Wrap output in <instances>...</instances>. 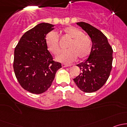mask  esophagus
I'll use <instances>...</instances> for the list:
<instances>
[{
	"instance_id": "esophagus-1",
	"label": "esophagus",
	"mask_w": 127,
	"mask_h": 127,
	"mask_svg": "<svg viewBox=\"0 0 127 127\" xmlns=\"http://www.w3.org/2000/svg\"><path fill=\"white\" fill-rule=\"evenodd\" d=\"M71 65H69V64H63L62 66L63 67H68V66H71Z\"/></svg>"
}]
</instances>
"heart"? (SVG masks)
I'll return each mask as SVG.
<instances>
[{
    "instance_id": "obj_1",
    "label": "heart",
    "mask_w": 127,
    "mask_h": 127,
    "mask_svg": "<svg viewBox=\"0 0 127 127\" xmlns=\"http://www.w3.org/2000/svg\"><path fill=\"white\" fill-rule=\"evenodd\" d=\"M63 32L71 38V40L67 45L69 49L61 52L57 56L58 61L69 63L74 61L77 56L83 60L90 55L92 50V40L87 35H84L80 29L74 26H68L63 29ZM45 42L48 49L53 54H58L60 51L59 37L55 32H50L47 34Z\"/></svg>"
}]
</instances>
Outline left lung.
I'll list each match as a JSON object with an SVG mask.
<instances>
[{"label":"left lung","mask_w":127,"mask_h":127,"mask_svg":"<svg viewBox=\"0 0 127 127\" xmlns=\"http://www.w3.org/2000/svg\"><path fill=\"white\" fill-rule=\"evenodd\" d=\"M77 24L91 38L92 50L88 58L77 65L82 72L74 81L82 92L92 93L101 88L109 77L113 50L102 32L86 23L79 22Z\"/></svg>","instance_id":"8db88e82"}]
</instances>
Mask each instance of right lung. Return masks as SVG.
<instances>
[{"label":"right lung","mask_w":127,"mask_h":127,"mask_svg":"<svg viewBox=\"0 0 127 127\" xmlns=\"http://www.w3.org/2000/svg\"><path fill=\"white\" fill-rule=\"evenodd\" d=\"M54 25L42 23L23 35L15 48L13 69L18 81L34 94L46 92L52 85L60 63L53 61L47 50L46 35Z\"/></svg>","instance_id":"obj_1"}]
</instances>
